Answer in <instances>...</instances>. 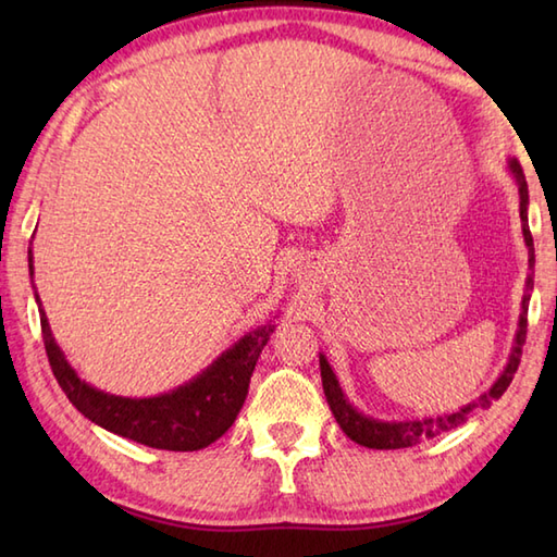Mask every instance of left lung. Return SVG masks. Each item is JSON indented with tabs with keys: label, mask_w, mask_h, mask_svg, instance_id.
Listing matches in <instances>:
<instances>
[{
	"label": "left lung",
	"mask_w": 557,
	"mask_h": 557,
	"mask_svg": "<svg viewBox=\"0 0 557 557\" xmlns=\"http://www.w3.org/2000/svg\"><path fill=\"white\" fill-rule=\"evenodd\" d=\"M507 168H510L517 188H519V218H522V234H524V242L529 246V270L534 268L536 258H534V239H531V232H529V218H527V206H529V188H527V180H524V172H522V164L517 160L507 162ZM531 289H534V277H527V294L522 299V313H519V327H517V337H515V347L510 354V361H507L505 371L500 373L498 381L493 383V387L488 389L486 395H481L476 401H471V405L461 407L455 413H445V417H437V419H421V421H377L373 417H366L357 407L349 405V399L345 397L339 387L337 375L330 369L327 359L321 354V377H323V393L325 399L330 405V411L335 413V419L339 423V429L347 433V437H351L354 443H359L363 447H371V449H399V447H411L425 437H435L437 433H445V431H453L457 425L465 423L471 413L476 409H488L491 401L500 399L503 393L507 387H510L512 377L517 373V366L522 361V347L527 342V311H529V297H531Z\"/></svg>",
	"instance_id": "left-lung-1"
}]
</instances>
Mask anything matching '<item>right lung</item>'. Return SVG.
Returning a JSON list of instances; mask_svg holds the SVG:
<instances>
[{"instance_id": "1", "label": "right lung", "mask_w": 557, "mask_h": 557, "mask_svg": "<svg viewBox=\"0 0 557 557\" xmlns=\"http://www.w3.org/2000/svg\"><path fill=\"white\" fill-rule=\"evenodd\" d=\"M28 268L33 277L30 251ZM35 304L40 311L47 359H50L57 383L71 405L110 433L148 447L174 449V453H194L227 433L236 413L244 407L260 351L275 330V325L268 323L244 335L239 342H234V347L222 351L203 373H198L194 381L180 385L172 393L132 399L108 395L81 381L64 359V351L57 347L38 292H35Z\"/></svg>"}]
</instances>
